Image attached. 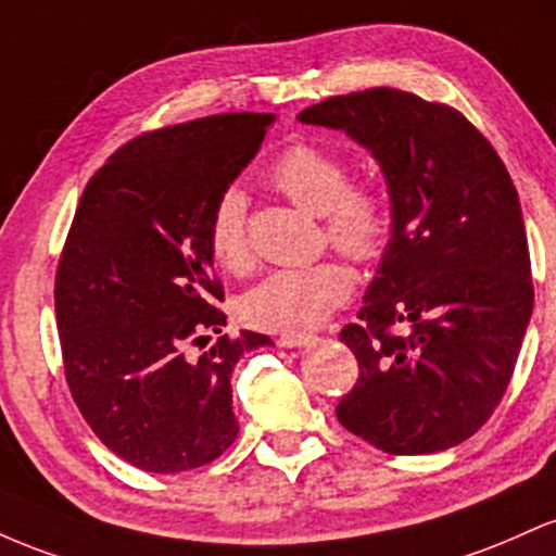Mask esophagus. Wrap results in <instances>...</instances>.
Here are the masks:
<instances>
[{
  "label": "esophagus",
  "mask_w": 556,
  "mask_h": 556,
  "mask_svg": "<svg viewBox=\"0 0 556 556\" xmlns=\"http://www.w3.org/2000/svg\"><path fill=\"white\" fill-rule=\"evenodd\" d=\"M315 341V336H291V333H283L278 339V346L283 349H299V346H307Z\"/></svg>",
  "instance_id": "obj_1"
}]
</instances>
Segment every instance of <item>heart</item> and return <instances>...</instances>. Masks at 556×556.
Here are the masks:
<instances>
[{"mask_svg":"<svg viewBox=\"0 0 556 556\" xmlns=\"http://www.w3.org/2000/svg\"><path fill=\"white\" fill-rule=\"evenodd\" d=\"M270 180L296 207L323 215L330 244L354 260L378 257L389 233L386 197L372 184H349L344 160L315 143H294L270 167ZM207 244L228 273L252 267L247 194L241 189H226L217 197L207 220ZM352 289V273L339 260L280 267L241 296L239 312L254 328L302 336L323 326Z\"/></svg>","mask_w":556,"mask_h":556,"instance_id":"1","label":"heart"}]
</instances>
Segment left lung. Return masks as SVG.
Returning <instances> with one entry per match:
<instances>
[{"label": "left lung", "instance_id": "left-lung-1", "mask_svg": "<svg viewBox=\"0 0 556 556\" xmlns=\"http://www.w3.org/2000/svg\"><path fill=\"white\" fill-rule=\"evenodd\" d=\"M296 121L365 147L391 202L359 323L341 330L359 378L339 422L389 454L463 444L502 402L533 312L507 167L465 115L399 89L330 97Z\"/></svg>", "mask_w": 556, "mask_h": 556}]
</instances>
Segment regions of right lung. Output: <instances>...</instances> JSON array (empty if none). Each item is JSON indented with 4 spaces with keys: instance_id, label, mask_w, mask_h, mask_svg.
Returning a JSON list of instances; mask_svg holds the SVG:
<instances>
[{
    "instance_id": "1",
    "label": "right lung",
    "mask_w": 556,
    "mask_h": 556,
    "mask_svg": "<svg viewBox=\"0 0 556 556\" xmlns=\"http://www.w3.org/2000/svg\"><path fill=\"white\" fill-rule=\"evenodd\" d=\"M273 121L230 112L143 134L78 202L54 280L65 378L99 441L139 470H194L239 435L230 372L273 341L241 330L191 346L226 326L210 212Z\"/></svg>"
}]
</instances>
